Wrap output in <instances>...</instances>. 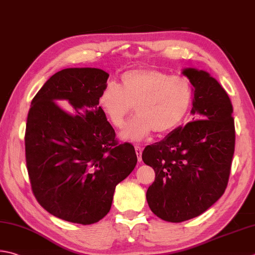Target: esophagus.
Segmentation results:
<instances>
[{"instance_id":"1","label":"esophagus","mask_w":255,"mask_h":255,"mask_svg":"<svg viewBox=\"0 0 255 255\" xmlns=\"http://www.w3.org/2000/svg\"><path fill=\"white\" fill-rule=\"evenodd\" d=\"M134 150H136V153L138 156V161L140 162L141 161V153H142V148L139 147V146H134Z\"/></svg>"}]
</instances>
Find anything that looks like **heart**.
<instances>
[{"label":"heart","instance_id":"obj_1","mask_svg":"<svg viewBox=\"0 0 255 255\" xmlns=\"http://www.w3.org/2000/svg\"><path fill=\"white\" fill-rule=\"evenodd\" d=\"M193 102V87L187 77L156 68L125 72L119 85L108 83L98 96V106L114 127L121 128L134 106L137 116L121 131L127 141H141L156 130L173 131L187 117Z\"/></svg>","mask_w":255,"mask_h":255}]
</instances>
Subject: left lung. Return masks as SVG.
Listing matches in <instances>:
<instances>
[{
	"instance_id": "obj_1",
	"label": "left lung",
	"mask_w": 255,
	"mask_h": 255,
	"mask_svg": "<svg viewBox=\"0 0 255 255\" xmlns=\"http://www.w3.org/2000/svg\"><path fill=\"white\" fill-rule=\"evenodd\" d=\"M193 86L196 121L149 144L142 160L156 172L147 202L158 218L182 222L200 216L226 191L236 144L233 108L228 94L204 71L182 72Z\"/></svg>"
}]
</instances>
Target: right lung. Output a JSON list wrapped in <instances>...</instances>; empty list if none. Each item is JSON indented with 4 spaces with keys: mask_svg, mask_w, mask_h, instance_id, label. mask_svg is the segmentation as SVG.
<instances>
[{
    "mask_svg": "<svg viewBox=\"0 0 255 255\" xmlns=\"http://www.w3.org/2000/svg\"><path fill=\"white\" fill-rule=\"evenodd\" d=\"M108 77L99 68H65L31 103L25 158L32 191L45 210L65 221L102 220L115 188L137 163L132 144L118 143L98 106Z\"/></svg>",
    "mask_w": 255,
    "mask_h": 255,
    "instance_id": "add662e5",
    "label": "right lung"
}]
</instances>
